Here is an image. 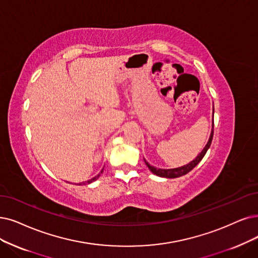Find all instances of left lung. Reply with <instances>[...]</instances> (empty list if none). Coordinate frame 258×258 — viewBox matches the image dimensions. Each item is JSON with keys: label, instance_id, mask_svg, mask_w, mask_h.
I'll list each match as a JSON object with an SVG mask.
<instances>
[{"label": "left lung", "instance_id": "obj_1", "mask_svg": "<svg viewBox=\"0 0 258 258\" xmlns=\"http://www.w3.org/2000/svg\"><path fill=\"white\" fill-rule=\"evenodd\" d=\"M213 136H214V118H213V128H212V132H211V136H210L208 144H207V145H205L203 150L198 154L197 158H196L195 160H192L190 163L184 165V166H181V167H178V168H171V169H162V168H156V167L151 166V165L145 159H144V162L146 163L149 170L153 174H156V176L163 177V178H169V179L184 176V174H186L187 172H189L194 167L197 166L198 163L203 159V157L205 156V153H207V151L209 150V148L211 146L212 141H213Z\"/></svg>", "mask_w": 258, "mask_h": 258}]
</instances>
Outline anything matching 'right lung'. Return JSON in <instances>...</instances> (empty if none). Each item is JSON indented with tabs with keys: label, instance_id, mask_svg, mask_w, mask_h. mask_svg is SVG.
Segmentation results:
<instances>
[{
	"label": "right lung",
	"instance_id": "right-lung-1",
	"mask_svg": "<svg viewBox=\"0 0 258 258\" xmlns=\"http://www.w3.org/2000/svg\"><path fill=\"white\" fill-rule=\"evenodd\" d=\"M102 170H104V169H102ZM102 170H101V171H100V172H102ZM99 176H100V173H99V174H97V176H95V177H94V178H92V179H91V180H89V181H87V183H88V184H90V183H92V182H94V181H95V180H97V179H98V178H99ZM84 184H85V183H84Z\"/></svg>",
	"mask_w": 258,
	"mask_h": 258
}]
</instances>
